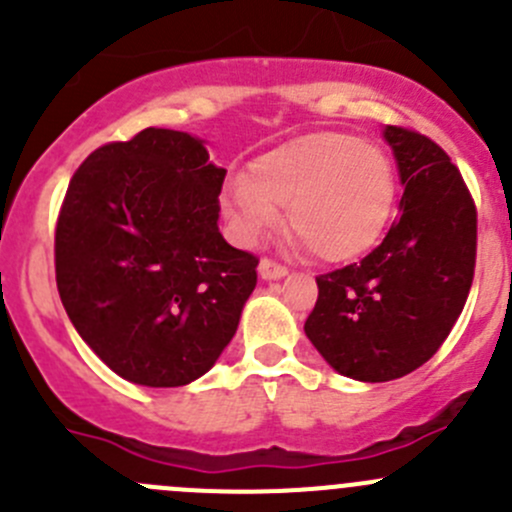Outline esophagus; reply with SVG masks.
<instances>
[{"label": "esophagus", "mask_w": 512, "mask_h": 512, "mask_svg": "<svg viewBox=\"0 0 512 512\" xmlns=\"http://www.w3.org/2000/svg\"><path fill=\"white\" fill-rule=\"evenodd\" d=\"M288 273L286 266H281V263L271 261V258H261V263H258V276L263 278V281H276V278H283Z\"/></svg>", "instance_id": "obj_1"}]
</instances>
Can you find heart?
Instances as JSON below:
<instances>
[{"mask_svg":"<svg viewBox=\"0 0 512 512\" xmlns=\"http://www.w3.org/2000/svg\"><path fill=\"white\" fill-rule=\"evenodd\" d=\"M221 201L241 244H258L286 209L303 246L321 261L343 263L381 239L396 201V171L381 146L316 131L263 151L251 174H231Z\"/></svg>","mask_w":512,"mask_h":512,"instance_id":"heart-1","label":"heart"}]
</instances>
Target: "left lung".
<instances>
[{"mask_svg": "<svg viewBox=\"0 0 512 512\" xmlns=\"http://www.w3.org/2000/svg\"><path fill=\"white\" fill-rule=\"evenodd\" d=\"M403 184L401 214L361 263L316 278L308 341L341 376L383 383L416 371L448 338L475 271L478 219L448 154L386 126Z\"/></svg>", "mask_w": 512, "mask_h": 512, "instance_id": "8db88e82", "label": "left lung"}]
</instances>
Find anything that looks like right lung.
<instances>
[{
	"label": "right lung",
	"instance_id": "right-lung-1",
	"mask_svg": "<svg viewBox=\"0 0 512 512\" xmlns=\"http://www.w3.org/2000/svg\"><path fill=\"white\" fill-rule=\"evenodd\" d=\"M224 176L204 139L149 126L91 151L69 181L54 236L59 296L124 381L186 386L239 328L258 258L221 236Z\"/></svg>",
	"mask_w": 512,
	"mask_h": 512
}]
</instances>
